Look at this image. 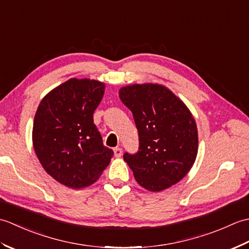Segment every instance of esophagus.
Masks as SVG:
<instances>
[{
  "label": "esophagus",
  "mask_w": 249,
  "mask_h": 249,
  "mask_svg": "<svg viewBox=\"0 0 249 249\" xmlns=\"http://www.w3.org/2000/svg\"><path fill=\"white\" fill-rule=\"evenodd\" d=\"M113 151H114V156L115 157H121L122 154H123V150H122L121 147H115Z\"/></svg>",
  "instance_id": "esophagus-1"
}]
</instances>
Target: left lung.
I'll list each match as a JSON object with an SVG mask.
<instances>
[{"mask_svg": "<svg viewBox=\"0 0 249 249\" xmlns=\"http://www.w3.org/2000/svg\"><path fill=\"white\" fill-rule=\"evenodd\" d=\"M119 96L134 115L139 151L124 154L136 181L150 192L178 183L198 153V129L187 106L162 84H131Z\"/></svg>", "mask_w": 249, "mask_h": 249, "instance_id": "obj_1", "label": "left lung"}]
</instances>
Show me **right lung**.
Segmentation results:
<instances>
[{"label": "right lung", "mask_w": 249, "mask_h": 249, "mask_svg": "<svg viewBox=\"0 0 249 249\" xmlns=\"http://www.w3.org/2000/svg\"><path fill=\"white\" fill-rule=\"evenodd\" d=\"M105 83L71 78L46 95L37 108L32 140L45 171L71 188L92 185L113 156L103 144L93 113Z\"/></svg>", "instance_id": "obj_1"}]
</instances>
